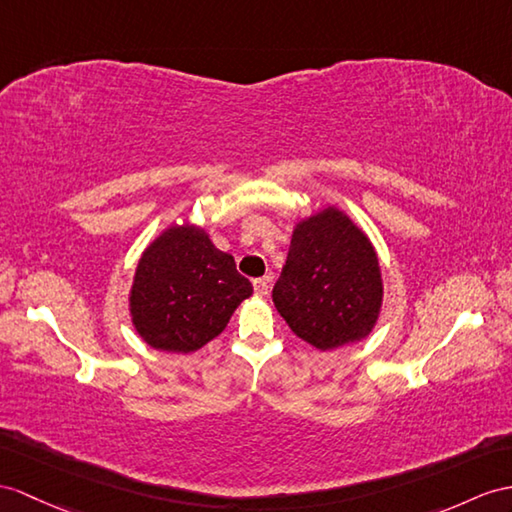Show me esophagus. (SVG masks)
<instances>
[{
	"label": "esophagus",
	"instance_id": "esophagus-1",
	"mask_svg": "<svg viewBox=\"0 0 512 512\" xmlns=\"http://www.w3.org/2000/svg\"><path fill=\"white\" fill-rule=\"evenodd\" d=\"M254 291H256V295H267L269 293V280L267 278H256L254 280Z\"/></svg>",
	"mask_w": 512,
	"mask_h": 512
}]
</instances>
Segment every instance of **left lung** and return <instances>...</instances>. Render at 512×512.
Segmentation results:
<instances>
[{"mask_svg": "<svg viewBox=\"0 0 512 512\" xmlns=\"http://www.w3.org/2000/svg\"><path fill=\"white\" fill-rule=\"evenodd\" d=\"M271 297L289 328L321 352L363 341L384 297L376 247L336 206L297 219Z\"/></svg>", "mask_w": 512, "mask_h": 512, "instance_id": "obj_1", "label": "left lung"}]
</instances>
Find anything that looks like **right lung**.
<instances>
[{"label":"right lung","mask_w":512,"mask_h":512,"mask_svg":"<svg viewBox=\"0 0 512 512\" xmlns=\"http://www.w3.org/2000/svg\"><path fill=\"white\" fill-rule=\"evenodd\" d=\"M252 282L197 223H173L139 258L130 317L141 339L160 352L191 354L226 330Z\"/></svg>","instance_id":"right-lung-1"}]
</instances>
